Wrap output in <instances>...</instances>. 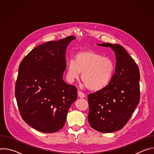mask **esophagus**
I'll use <instances>...</instances> for the list:
<instances>
[{
	"mask_svg": "<svg viewBox=\"0 0 154 154\" xmlns=\"http://www.w3.org/2000/svg\"><path fill=\"white\" fill-rule=\"evenodd\" d=\"M78 96H79V97H80V98H84V97H85V94H84L83 93H82V91H78Z\"/></svg>",
	"mask_w": 154,
	"mask_h": 154,
	"instance_id": "obj_1",
	"label": "esophagus"
}]
</instances>
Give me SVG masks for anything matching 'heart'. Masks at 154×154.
I'll return each mask as SVG.
<instances>
[{
  "label": "heart",
  "instance_id": "1",
  "mask_svg": "<svg viewBox=\"0 0 154 154\" xmlns=\"http://www.w3.org/2000/svg\"><path fill=\"white\" fill-rule=\"evenodd\" d=\"M115 69L112 59L93 51L78 52L67 66L66 76L73 82L82 73L81 79L88 89L99 91L106 88L112 81Z\"/></svg>",
  "mask_w": 154,
  "mask_h": 154
}]
</instances>
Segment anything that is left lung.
<instances>
[{
	"mask_svg": "<svg viewBox=\"0 0 154 154\" xmlns=\"http://www.w3.org/2000/svg\"><path fill=\"white\" fill-rule=\"evenodd\" d=\"M109 47L116 55L115 72L104 89L88 96L91 127L102 133L121 129L128 121L140 99V71L135 60L119 45L98 44Z\"/></svg>",
	"mask_w": 154,
	"mask_h": 154,
	"instance_id": "8db88e82",
	"label": "left lung"
}]
</instances>
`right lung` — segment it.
Segmentation results:
<instances>
[{
  "mask_svg": "<svg viewBox=\"0 0 154 154\" xmlns=\"http://www.w3.org/2000/svg\"><path fill=\"white\" fill-rule=\"evenodd\" d=\"M75 39L69 36L44 43L20 63L15 85L20 114L27 124L41 132L54 133L62 128L77 99V88L63 79L66 50Z\"/></svg>",
  "mask_w": 154,
  "mask_h": 154,
  "instance_id": "obj_1",
  "label": "right lung"
}]
</instances>
